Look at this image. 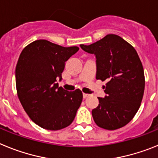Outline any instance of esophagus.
I'll list each match as a JSON object with an SVG mask.
<instances>
[{
	"label": "esophagus",
	"instance_id": "esophagus-1",
	"mask_svg": "<svg viewBox=\"0 0 158 158\" xmlns=\"http://www.w3.org/2000/svg\"><path fill=\"white\" fill-rule=\"evenodd\" d=\"M89 94H87V93H83V97L84 98H86V97H88V96H89Z\"/></svg>",
	"mask_w": 158,
	"mask_h": 158
}]
</instances>
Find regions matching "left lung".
Masks as SVG:
<instances>
[{"mask_svg": "<svg viewBox=\"0 0 158 158\" xmlns=\"http://www.w3.org/2000/svg\"><path fill=\"white\" fill-rule=\"evenodd\" d=\"M85 52L96 56L98 80L107 81L104 98L92 111L96 125L116 130L134 118L141 105L145 89L144 69L138 53L117 35H107L90 45H80Z\"/></svg>", "mask_w": 158, "mask_h": 158, "instance_id": "1", "label": "left lung"}]
</instances>
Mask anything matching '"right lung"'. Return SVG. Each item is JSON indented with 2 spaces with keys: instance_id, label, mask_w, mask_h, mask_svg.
<instances>
[{
  "instance_id": "right-lung-1",
  "label": "right lung",
  "mask_w": 158,
  "mask_h": 158,
  "mask_svg": "<svg viewBox=\"0 0 158 158\" xmlns=\"http://www.w3.org/2000/svg\"><path fill=\"white\" fill-rule=\"evenodd\" d=\"M78 50L40 40L27 45L19 55L16 67L18 97L31 119L43 129H63L76 116L81 91H67L56 81L62 80L65 62Z\"/></svg>"
}]
</instances>
